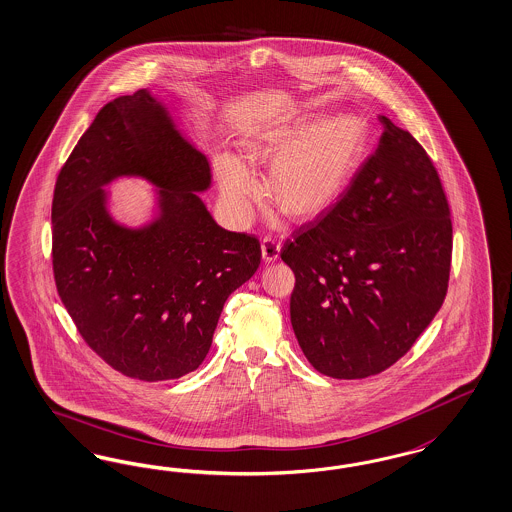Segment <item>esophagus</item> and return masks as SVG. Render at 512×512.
Returning <instances> with one entry per match:
<instances>
[{
	"label": "esophagus",
	"mask_w": 512,
	"mask_h": 512,
	"mask_svg": "<svg viewBox=\"0 0 512 512\" xmlns=\"http://www.w3.org/2000/svg\"><path fill=\"white\" fill-rule=\"evenodd\" d=\"M281 241L273 239V237H264L262 241V258L264 262H275L281 254Z\"/></svg>",
	"instance_id": "1"
}]
</instances>
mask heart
<instances>
[{"instance_id": "1", "label": "heart", "mask_w": 512, "mask_h": 512, "mask_svg": "<svg viewBox=\"0 0 512 512\" xmlns=\"http://www.w3.org/2000/svg\"><path fill=\"white\" fill-rule=\"evenodd\" d=\"M367 141L360 116L297 118L258 135L248 160L272 162L265 181L269 201L292 220L324 215L347 190ZM218 181L231 207L245 215L258 186L247 165L233 156L218 160Z\"/></svg>"}]
</instances>
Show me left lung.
<instances>
[{
	"instance_id": "8db88e82",
	"label": "left lung",
	"mask_w": 512,
	"mask_h": 512,
	"mask_svg": "<svg viewBox=\"0 0 512 512\" xmlns=\"http://www.w3.org/2000/svg\"><path fill=\"white\" fill-rule=\"evenodd\" d=\"M377 150L326 215L286 239L296 275L290 318L316 371L379 375L403 358L441 309L452 220L439 173L407 130L380 116Z\"/></svg>"
}]
</instances>
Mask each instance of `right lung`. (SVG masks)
I'll return each instance as SVG.
<instances>
[{
  "instance_id": "add662e5",
  "label": "right lung",
  "mask_w": 512,
  "mask_h": 512,
  "mask_svg": "<svg viewBox=\"0 0 512 512\" xmlns=\"http://www.w3.org/2000/svg\"><path fill=\"white\" fill-rule=\"evenodd\" d=\"M118 174L163 188V216L147 231L106 215L100 186ZM209 182L205 156L147 90L109 101L60 169L56 290L84 343L126 377L158 382L198 369L226 299L260 267L258 237L222 230L196 196Z\"/></svg>"
}]
</instances>
